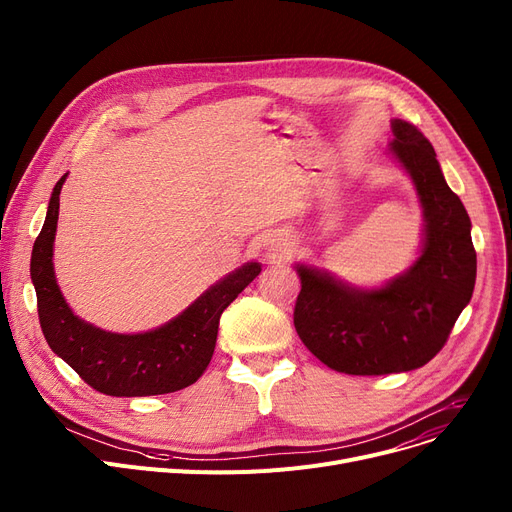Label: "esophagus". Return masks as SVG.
I'll return each mask as SVG.
<instances>
[{
    "mask_svg": "<svg viewBox=\"0 0 512 512\" xmlns=\"http://www.w3.org/2000/svg\"><path fill=\"white\" fill-rule=\"evenodd\" d=\"M282 255H286V249H280V253H278L276 257H280V259H282Z\"/></svg>",
    "mask_w": 512,
    "mask_h": 512,
    "instance_id": "obj_1",
    "label": "esophagus"
}]
</instances>
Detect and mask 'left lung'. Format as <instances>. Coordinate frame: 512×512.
I'll return each mask as SVG.
<instances>
[{"label": "left lung", "instance_id": "8db88e82", "mask_svg": "<svg viewBox=\"0 0 512 512\" xmlns=\"http://www.w3.org/2000/svg\"><path fill=\"white\" fill-rule=\"evenodd\" d=\"M392 132L390 151L411 174L423 205L421 257L380 290H357L297 265L294 328L321 363L348 375L411 371L432 361L475 286L471 220L446 184L432 143L402 120L392 122Z\"/></svg>", "mask_w": 512, "mask_h": 512}]
</instances>
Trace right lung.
Here are the masks:
<instances>
[{"label":"right lung","instance_id":"right-lung-1","mask_svg":"<svg viewBox=\"0 0 512 512\" xmlns=\"http://www.w3.org/2000/svg\"><path fill=\"white\" fill-rule=\"evenodd\" d=\"M64 180L66 176L53 188L31 257L39 324L49 348L93 390L107 396H155L195 384L211 361L224 309L259 276L261 265H242L157 330L112 334L93 328L70 311L53 276V238Z\"/></svg>","mask_w":512,"mask_h":512}]
</instances>
